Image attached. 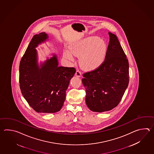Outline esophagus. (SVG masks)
I'll list each match as a JSON object with an SVG mask.
<instances>
[{
  "instance_id": "obj_1",
  "label": "esophagus",
  "mask_w": 154,
  "mask_h": 154,
  "mask_svg": "<svg viewBox=\"0 0 154 154\" xmlns=\"http://www.w3.org/2000/svg\"><path fill=\"white\" fill-rule=\"evenodd\" d=\"M75 76L77 77H80L82 76V72H80L79 70H76L75 72Z\"/></svg>"
}]
</instances>
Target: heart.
<instances>
[{"mask_svg": "<svg viewBox=\"0 0 154 154\" xmlns=\"http://www.w3.org/2000/svg\"><path fill=\"white\" fill-rule=\"evenodd\" d=\"M70 51L66 49L64 57L70 62L74 56L79 57L80 66L86 70L97 69L105 62L107 53L106 43L97 36H89L72 43Z\"/></svg>", "mask_w": 154, "mask_h": 154, "instance_id": "heart-1", "label": "heart"}]
</instances>
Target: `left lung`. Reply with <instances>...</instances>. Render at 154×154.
<instances>
[{"mask_svg":"<svg viewBox=\"0 0 154 154\" xmlns=\"http://www.w3.org/2000/svg\"><path fill=\"white\" fill-rule=\"evenodd\" d=\"M109 42L105 62L98 68L83 74L85 101L95 112L108 111L121 101L128 88L129 63L115 34L108 32Z\"/></svg>","mask_w":154,"mask_h":154,"instance_id":"8db88e82","label":"left lung"}]
</instances>
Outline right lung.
<instances>
[{
  "label": "right lung",
  "mask_w": 154,
  "mask_h": 154,
  "mask_svg": "<svg viewBox=\"0 0 154 154\" xmlns=\"http://www.w3.org/2000/svg\"><path fill=\"white\" fill-rule=\"evenodd\" d=\"M49 41L48 35L41 32L33 37L20 61L19 82L22 95L37 112L59 111L65 101L66 91L76 72L74 68L59 66L58 57L52 53L38 62L36 48Z\"/></svg>",
  "instance_id": "obj_1"
}]
</instances>
